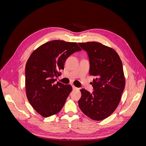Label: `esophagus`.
Returning a JSON list of instances; mask_svg holds the SVG:
<instances>
[{
	"mask_svg": "<svg viewBox=\"0 0 146 146\" xmlns=\"http://www.w3.org/2000/svg\"><path fill=\"white\" fill-rule=\"evenodd\" d=\"M72 88H73V90H77V89H78V88L77 87L75 86L74 85H72Z\"/></svg>",
	"mask_w": 146,
	"mask_h": 146,
	"instance_id": "34e87169",
	"label": "esophagus"
}]
</instances>
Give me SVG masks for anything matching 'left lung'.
<instances>
[{"label":"left lung","mask_w":146,"mask_h":146,"mask_svg":"<svg viewBox=\"0 0 146 146\" xmlns=\"http://www.w3.org/2000/svg\"><path fill=\"white\" fill-rule=\"evenodd\" d=\"M78 44L88 53L90 74L95 77L92 94L85 89L80 90L78 106L92 120H104L115 111L124 90L125 79L122 61L113 48L100 42Z\"/></svg>","instance_id":"8db88e82"}]
</instances>
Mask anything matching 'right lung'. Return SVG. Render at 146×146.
Masks as SVG:
<instances>
[{"label": "right lung", "mask_w": 146, "mask_h": 146, "mask_svg": "<svg viewBox=\"0 0 146 146\" xmlns=\"http://www.w3.org/2000/svg\"><path fill=\"white\" fill-rule=\"evenodd\" d=\"M82 50L77 42L54 40L43 44L30 55L25 65V90L28 100L36 110L47 117L59 113L72 90L70 85L55 77L64 69L68 57Z\"/></svg>", "instance_id": "1"}]
</instances>
